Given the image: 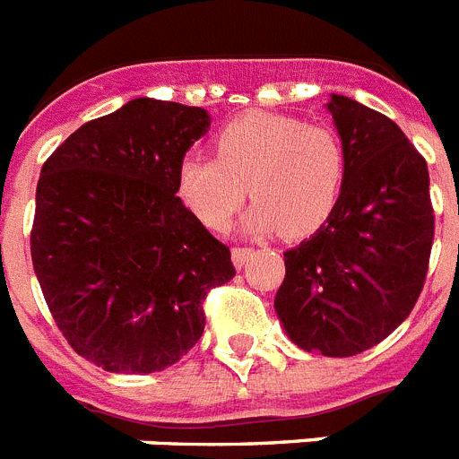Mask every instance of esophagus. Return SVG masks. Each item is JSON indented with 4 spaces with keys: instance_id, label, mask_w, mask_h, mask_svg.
Here are the masks:
<instances>
[{
    "instance_id": "obj_1",
    "label": "esophagus",
    "mask_w": 459,
    "mask_h": 459,
    "mask_svg": "<svg viewBox=\"0 0 459 459\" xmlns=\"http://www.w3.org/2000/svg\"><path fill=\"white\" fill-rule=\"evenodd\" d=\"M251 255H253V248H248V246H234L232 248V260L237 267H244Z\"/></svg>"
}]
</instances>
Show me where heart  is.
<instances>
[{
  "instance_id": "obj_1",
  "label": "heart",
  "mask_w": 459,
  "mask_h": 459,
  "mask_svg": "<svg viewBox=\"0 0 459 459\" xmlns=\"http://www.w3.org/2000/svg\"><path fill=\"white\" fill-rule=\"evenodd\" d=\"M215 156L187 152L178 161L176 192L208 230H225L246 199V227L255 234L281 227L289 237L316 232L342 196L344 152L331 128L286 115L248 112L218 131Z\"/></svg>"
}]
</instances>
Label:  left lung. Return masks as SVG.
Listing matches in <instances>:
<instances>
[{
  "label": "left lung",
  "mask_w": 459,
  "mask_h": 459,
  "mask_svg": "<svg viewBox=\"0 0 459 459\" xmlns=\"http://www.w3.org/2000/svg\"><path fill=\"white\" fill-rule=\"evenodd\" d=\"M328 112L342 140V196L319 232L283 253L274 307L298 347L354 357L387 338L429 270L434 206L425 157L389 117L347 96Z\"/></svg>",
  "instance_id": "obj_1"
}]
</instances>
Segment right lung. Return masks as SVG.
Wrapping results in <instances>:
<instances>
[{"label":"right lung","mask_w":459,"mask_h":459,"mask_svg":"<svg viewBox=\"0 0 459 459\" xmlns=\"http://www.w3.org/2000/svg\"><path fill=\"white\" fill-rule=\"evenodd\" d=\"M211 126L202 108L135 98L79 126L41 166L30 253L67 344L109 373H154L202 338L232 253L176 195Z\"/></svg>","instance_id":"obj_1"}]
</instances>
